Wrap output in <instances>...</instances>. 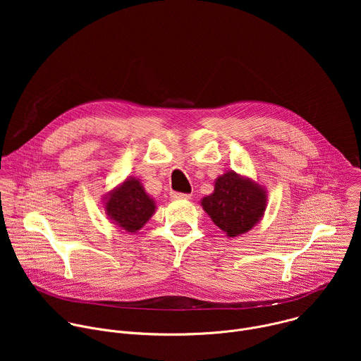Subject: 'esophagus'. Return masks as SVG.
I'll list each match as a JSON object with an SVG mask.
<instances>
[{"label": "esophagus", "instance_id": "34e87169", "mask_svg": "<svg viewBox=\"0 0 361 361\" xmlns=\"http://www.w3.org/2000/svg\"><path fill=\"white\" fill-rule=\"evenodd\" d=\"M170 195H171V198H174V200H188V198H191V194L178 192V191H173Z\"/></svg>", "mask_w": 361, "mask_h": 361}]
</instances>
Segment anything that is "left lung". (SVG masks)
I'll return each mask as SVG.
<instances>
[{"label": "left lung", "instance_id": "left-lung-1", "mask_svg": "<svg viewBox=\"0 0 361 361\" xmlns=\"http://www.w3.org/2000/svg\"><path fill=\"white\" fill-rule=\"evenodd\" d=\"M201 204L219 228L235 237L260 221L266 210V191L248 178L226 173L217 178L214 192L204 197Z\"/></svg>", "mask_w": 361, "mask_h": 361}]
</instances>
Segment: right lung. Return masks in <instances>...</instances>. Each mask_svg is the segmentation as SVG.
<instances>
[{
  "instance_id": "right-lung-1",
  "label": "right lung",
  "mask_w": 361,
  "mask_h": 361,
  "mask_svg": "<svg viewBox=\"0 0 361 361\" xmlns=\"http://www.w3.org/2000/svg\"><path fill=\"white\" fill-rule=\"evenodd\" d=\"M107 214L128 233L140 230L154 214V201L135 178H127L107 201Z\"/></svg>"
}]
</instances>
